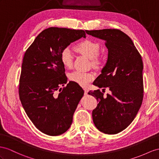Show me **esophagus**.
I'll return each mask as SVG.
<instances>
[{
  "label": "esophagus",
  "mask_w": 159,
  "mask_h": 159,
  "mask_svg": "<svg viewBox=\"0 0 159 159\" xmlns=\"http://www.w3.org/2000/svg\"><path fill=\"white\" fill-rule=\"evenodd\" d=\"M83 89H84V94H85V95H87V93H88V92H89L88 89L86 88V87H84Z\"/></svg>",
  "instance_id": "obj_1"
}]
</instances>
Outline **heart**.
<instances>
[{"mask_svg":"<svg viewBox=\"0 0 159 159\" xmlns=\"http://www.w3.org/2000/svg\"><path fill=\"white\" fill-rule=\"evenodd\" d=\"M75 50L79 54L83 55L91 60L92 66L98 68L102 64L103 60L97 56L99 52V45L91 40H84L76 44ZM60 60L64 66L70 68L72 66L73 58L68 48H66L61 52ZM94 79V75L91 72H83L80 71L72 72L69 75V79L80 86L86 85Z\"/></svg>","mask_w":159,"mask_h":159,"instance_id":"heart-1","label":"heart"}]
</instances>
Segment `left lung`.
Wrapping results in <instances>:
<instances>
[{"mask_svg":"<svg viewBox=\"0 0 159 159\" xmlns=\"http://www.w3.org/2000/svg\"><path fill=\"white\" fill-rule=\"evenodd\" d=\"M85 31L104 40L108 50L106 63L93 84L99 88L108 87L111 93L105 97L99 89L89 92L99 102L92 112L93 123L100 132L116 134L132 123L142 105V57L132 40L119 30Z\"/></svg>","mask_w":159,"mask_h":159,"instance_id":"obj_1","label":"left lung"}]
</instances>
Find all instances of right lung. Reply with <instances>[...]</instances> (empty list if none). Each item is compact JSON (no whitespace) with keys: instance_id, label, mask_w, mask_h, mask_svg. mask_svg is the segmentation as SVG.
<instances>
[{"instance_id":"right-lung-1","label":"right lung","mask_w":159,"mask_h":159,"mask_svg":"<svg viewBox=\"0 0 159 159\" xmlns=\"http://www.w3.org/2000/svg\"><path fill=\"white\" fill-rule=\"evenodd\" d=\"M86 38L83 30L49 27L36 37L23 57L19 93L27 116L39 131L58 136L70 127L84 95L74 82L67 83L60 54L71 43Z\"/></svg>"}]
</instances>
